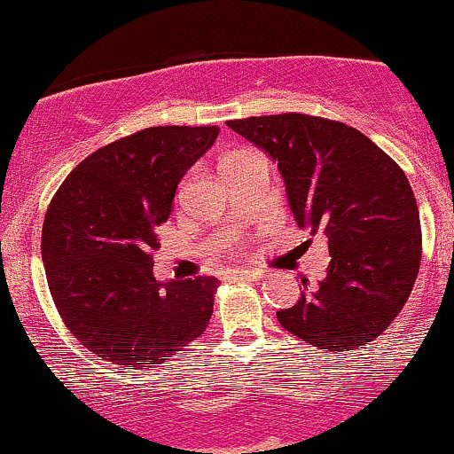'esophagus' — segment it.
Returning a JSON list of instances; mask_svg holds the SVG:
<instances>
[{
  "mask_svg": "<svg viewBox=\"0 0 454 454\" xmlns=\"http://www.w3.org/2000/svg\"><path fill=\"white\" fill-rule=\"evenodd\" d=\"M231 278L245 279V281H258V279H262V275H260L258 270H232Z\"/></svg>",
  "mask_w": 454,
  "mask_h": 454,
  "instance_id": "obj_1",
  "label": "esophagus"
}]
</instances>
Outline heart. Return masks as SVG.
Segmentation results:
<instances>
[{
    "label": "heart",
    "mask_w": 454,
    "mask_h": 454,
    "mask_svg": "<svg viewBox=\"0 0 454 454\" xmlns=\"http://www.w3.org/2000/svg\"><path fill=\"white\" fill-rule=\"evenodd\" d=\"M247 151H232V153H228V155H223L222 158V161H220V173L222 175H226L228 170L231 168H234V166L237 164H241V161L247 158Z\"/></svg>",
    "instance_id": "b5f03b06"
}]
</instances>
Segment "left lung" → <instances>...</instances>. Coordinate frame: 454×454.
Masks as SVG:
<instances>
[{
    "instance_id": "1",
    "label": "left lung",
    "mask_w": 454,
    "mask_h": 454,
    "mask_svg": "<svg viewBox=\"0 0 454 454\" xmlns=\"http://www.w3.org/2000/svg\"><path fill=\"white\" fill-rule=\"evenodd\" d=\"M228 128L278 161L296 223L328 239L326 278L278 311L279 325L333 354L382 335L423 256L419 207L397 161L358 129L311 114L234 119Z\"/></svg>"
}]
</instances>
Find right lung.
<instances>
[{
	"mask_svg": "<svg viewBox=\"0 0 454 454\" xmlns=\"http://www.w3.org/2000/svg\"><path fill=\"white\" fill-rule=\"evenodd\" d=\"M217 126L140 129L66 176L43 226V262L67 331L102 361L158 367L209 326L215 278H153L158 228Z\"/></svg>",
	"mask_w": 454,
	"mask_h": 454,
	"instance_id": "obj_1",
	"label": "right lung"
}]
</instances>
